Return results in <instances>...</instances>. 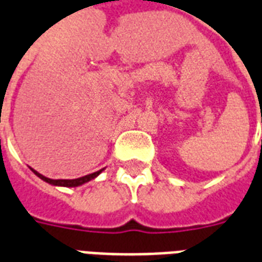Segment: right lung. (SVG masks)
Returning <instances> with one entry per match:
<instances>
[{"label":"right lung","mask_w":262,"mask_h":262,"mask_svg":"<svg viewBox=\"0 0 262 262\" xmlns=\"http://www.w3.org/2000/svg\"><path fill=\"white\" fill-rule=\"evenodd\" d=\"M30 170L33 171L35 176H38L41 180H43L45 183H48V184L56 185V187H79V185L85 184V183H88V181L96 179V177H97L101 171L104 170V169H100V170L95 171V173H92V174H86V176H83V177H79V179H73V180H52L45 177V176H42L41 173H38L37 170H34L33 167H30Z\"/></svg>","instance_id":"1"}]
</instances>
